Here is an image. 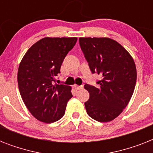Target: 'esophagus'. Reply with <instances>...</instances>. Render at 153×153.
<instances>
[{
	"label": "esophagus",
	"instance_id": "34e87169",
	"mask_svg": "<svg viewBox=\"0 0 153 153\" xmlns=\"http://www.w3.org/2000/svg\"><path fill=\"white\" fill-rule=\"evenodd\" d=\"M74 88L75 89L76 91H78V90H80V89L82 88V86H79V85H74Z\"/></svg>",
	"mask_w": 153,
	"mask_h": 153
}]
</instances>
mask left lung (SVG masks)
Listing matches in <instances>:
<instances>
[{
	"instance_id": "8db88e82",
	"label": "left lung",
	"mask_w": 153,
	"mask_h": 153,
	"mask_svg": "<svg viewBox=\"0 0 153 153\" xmlns=\"http://www.w3.org/2000/svg\"><path fill=\"white\" fill-rule=\"evenodd\" d=\"M91 72L100 74L98 86L85 84L90 94L85 102L89 116L100 122L116 118L127 106L137 81L135 62L130 54L109 38H79Z\"/></svg>"
}]
</instances>
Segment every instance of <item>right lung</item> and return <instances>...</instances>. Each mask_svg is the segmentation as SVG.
I'll return each instance as SVG.
<instances>
[{
    "label": "right lung",
    "mask_w": 153,
    "mask_h": 153,
    "mask_svg": "<svg viewBox=\"0 0 153 153\" xmlns=\"http://www.w3.org/2000/svg\"><path fill=\"white\" fill-rule=\"evenodd\" d=\"M76 42V37H45L33 44L20 62L17 74L20 95L32 116L42 122L62 118L73 96L71 86L55 81Z\"/></svg>",
    "instance_id": "1"
}]
</instances>
